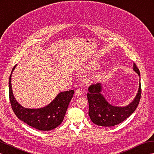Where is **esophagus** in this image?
<instances>
[{"label":"esophagus","instance_id":"34e87169","mask_svg":"<svg viewBox=\"0 0 154 154\" xmlns=\"http://www.w3.org/2000/svg\"><path fill=\"white\" fill-rule=\"evenodd\" d=\"M75 94L77 96H81L82 95V91L80 89H76L75 91Z\"/></svg>","mask_w":154,"mask_h":154}]
</instances>
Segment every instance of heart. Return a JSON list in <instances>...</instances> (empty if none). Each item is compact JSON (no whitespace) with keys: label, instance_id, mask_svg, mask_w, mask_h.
Masks as SVG:
<instances>
[{"label":"heart","instance_id":"b5f03b06","mask_svg":"<svg viewBox=\"0 0 154 154\" xmlns=\"http://www.w3.org/2000/svg\"><path fill=\"white\" fill-rule=\"evenodd\" d=\"M96 68V64H93L92 66V68Z\"/></svg>","mask_w":154,"mask_h":154}]
</instances>
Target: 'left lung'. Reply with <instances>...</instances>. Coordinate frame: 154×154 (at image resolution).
I'll return each mask as SVG.
<instances>
[{
  "label": "left lung",
  "mask_w": 154,
  "mask_h": 154,
  "mask_svg": "<svg viewBox=\"0 0 154 154\" xmlns=\"http://www.w3.org/2000/svg\"><path fill=\"white\" fill-rule=\"evenodd\" d=\"M133 70L140 76V72L135 63H133ZM102 86L97 82L88 87L87 98L89 104L88 115L93 123L104 127L119 124L134 112L139 103L141 96V85L136 97L131 103L125 107H115L109 104L101 94Z\"/></svg>",
  "instance_id": "obj_1"
}]
</instances>
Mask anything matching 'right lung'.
Instances as JSON below:
<instances>
[{"mask_svg": "<svg viewBox=\"0 0 154 154\" xmlns=\"http://www.w3.org/2000/svg\"><path fill=\"white\" fill-rule=\"evenodd\" d=\"M15 65L9 78V98L13 111L19 120L40 131H50L60 125L63 120L74 90L59 93L50 104L40 109H26L15 100L11 88V78Z\"/></svg>", "mask_w": 154, "mask_h": 154, "instance_id": "add662e5", "label": "right lung"}]
</instances>
